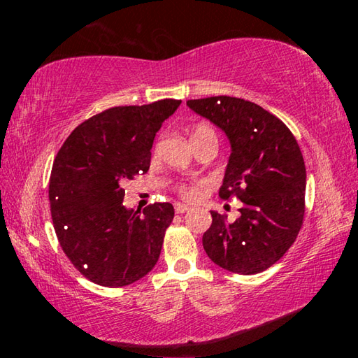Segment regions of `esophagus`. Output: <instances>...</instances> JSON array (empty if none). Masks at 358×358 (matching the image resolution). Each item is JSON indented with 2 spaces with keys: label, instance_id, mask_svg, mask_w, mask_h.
Returning <instances> with one entry per match:
<instances>
[{
  "label": "esophagus",
  "instance_id": "34e87169",
  "mask_svg": "<svg viewBox=\"0 0 358 358\" xmlns=\"http://www.w3.org/2000/svg\"><path fill=\"white\" fill-rule=\"evenodd\" d=\"M189 210H191V207H187V205H185V203H175V213L181 215V213H186V211H189Z\"/></svg>",
  "mask_w": 358,
  "mask_h": 358
}]
</instances>
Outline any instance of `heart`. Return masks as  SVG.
<instances>
[{
  "mask_svg": "<svg viewBox=\"0 0 358 358\" xmlns=\"http://www.w3.org/2000/svg\"><path fill=\"white\" fill-rule=\"evenodd\" d=\"M203 134H215V131L208 128L207 124H199L196 126V129L192 131V136H191V141L196 137H201ZM181 194H183L185 197H194L197 194V189L194 186H181Z\"/></svg>",
  "mask_w": 358,
  "mask_h": 358,
  "instance_id": "b5f03b06",
  "label": "heart"
}]
</instances>
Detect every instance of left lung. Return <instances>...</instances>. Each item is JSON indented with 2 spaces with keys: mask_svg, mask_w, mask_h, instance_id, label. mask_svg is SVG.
I'll list each match as a JSON object with an SVG mask.
<instances>
[{
  "mask_svg": "<svg viewBox=\"0 0 358 358\" xmlns=\"http://www.w3.org/2000/svg\"><path fill=\"white\" fill-rule=\"evenodd\" d=\"M186 106L227 137L230 156L220 197L241 201L234 222L211 210L202 243L221 268L256 275L278 262L296 238L305 215L306 169L292 132L254 102L213 96Z\"/></svg>",
  "mask_w": 358,
  "mask_h": 358,
  "instance_id": "obj_1",
  "label": "left lung"
}]
</instances>
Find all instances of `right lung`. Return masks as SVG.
I'll use <instances>...</instances> for the list:
<instances>
[{"instance_id":"add662e5","label":"right lung","mask_w":358,"mask_h":358,"mask_svg":"<svg viewBox=\"0 0 358 358\" xmlns=\"http://www.w3.org/2000/svg\"><path fill=\"white\" fill-rule=\"evenodd\" d=\"M180 104L108 108L77 126L55 157L48 185L53 227L76 268L99 286H128L159 259L172 203L156 202L142 213L126 208L123 185L148 171L156 132Z\"/></svg>"}]
</instances>
